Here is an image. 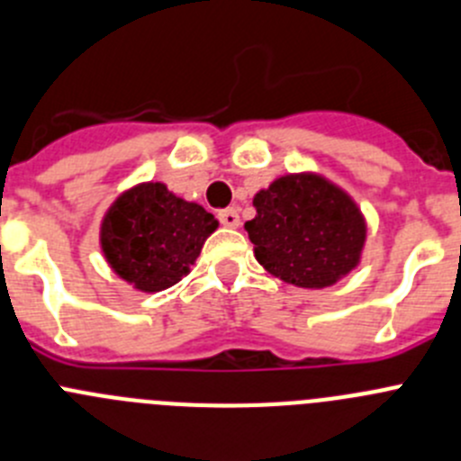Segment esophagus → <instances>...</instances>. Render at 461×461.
Here are the masks:
<instances>
[{
  "mask_svg": "<svg viewBox=\"0 0 461 461\" xmlns=\"http://www.w3.org/2000/svg\"><path fill=\"white\" fill-rule=\"evenodd\" d=\"M218 221H221L225 227H239L240 225V216L234 206H230V209H222L221 213H218Z\"/></svg>",
  "mask_w": 461,
  "mask_h": 461,
  "instance_id": "34e87169",
  "label": "esophagus"
}]
</instances>
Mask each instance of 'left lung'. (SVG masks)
Wrapping results in <instances>:
<instances>
[{"mask_svg":"<svg viewBox=\"0 0 461 461\" xmlns=\"http://www.w3.org/2000/svg\"><path fill=\"white\" fill-rule=\"evenodd\" d=\"M245 222L264 270L300 289H328L361 264L366 218L348 191L321 172H289L261 188Z\"/></svg>","mask_w":461,"mask_h":461,"instance_id":"obj_1","label":"left lung"}]
</instances>
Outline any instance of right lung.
<instances>
[{
    "instance_id": "right-lung-1",
    "label": "right lung",
    "mask_w": 461,
    "mask_h": 461,
    "mask_svg": "<svg viewBox=\"0 0 461 461\" xmlns=\"http://www.w3.org/2000/svg\"><path fill=\"white\" fill-rule=\"evenodd\" d=\"M218 230L204 206L140 182L120 193L100 222V248L109 268L140 294H158L186 277L202 245Z\"/></svg>"
}]
</instances>
